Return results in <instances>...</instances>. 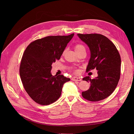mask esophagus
Returning <instances> with one entry per match:
<instances>
[{
	"mask_svg": "<svg viewBox=\"0 0 134 134\" xmlns=\"http://www.w3.org/2000/svg\"><path fill=\"white\" fill-rule=\"evenodd\" d=\"M72 80H74V81H81V80H82V78H80V77L74 76L73 78H72Z\"/></svg>",
	"mask_w": 134,
	"mask_h": 134,
	"instance_id": "34e87169",
	"label": "esophagus"
}]
</instances>
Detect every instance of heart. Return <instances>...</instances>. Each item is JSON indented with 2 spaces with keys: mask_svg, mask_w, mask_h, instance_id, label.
<instances>
[{
  "mask_svg": "<svg viewBox=\"0 0 134 134\" xmlns=\"http://www.w3.org/2000/svg\"><path fill=\"white\" fill-rule=\"evenodd\" d=\"M82 49H85V47L83 45L81 44H76L75 46V50L76 52L79 51Z\"/></svg>",
  "mask_w": 134,
  "mask_h": 134,
  "instance_id": "1",
  "label": "heart"
}]
</instances>
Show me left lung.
<instances>
[{
    "mask_svg": "<svg viewBox=\"0 0 134 134\" xmlns=\"http://www.w3.org/2000/svg\"><path fill=\"white\" fill-rule=\"evenodd\" d=\"M90 48L91 57L86 70L96 69L98 76L94 79L86 76L83 80L90 83L88 90L83 92V98L90 101L103 100L116 89L120 78L121 58L115 45L100 34H78Z\"/></svg>",
    "mask_w": 134,
    "mask_h": 134,
    "instance_id": "left-lung-1",
    "label": "left lung"
}]
</instances>
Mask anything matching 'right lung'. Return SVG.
<instances>
[{"label":"right lung","mask_w":134,"mask_h":134,"mask_svg":"<svg viewBox=\"0 0 134 134\" xmlns=\"http://www.w3.org/2000/svg\"><path fill=\"white\" fill-rule=\"evenodd\" d=\"M74 34L51 36L36 40L23 55L19 74L26 92L35 102L48 105L57 100L63 85L70 79L63 75H52V64L59 60Z\"/></svg>","instance_id":"right-lung-1"}]
</instances>
